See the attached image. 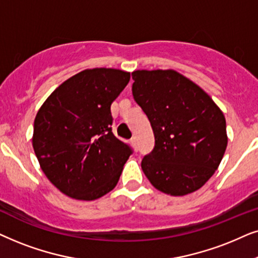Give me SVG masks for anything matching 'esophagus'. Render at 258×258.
<instances>
[{
	"mask_svg": "<svg viewBox=\"0 0 258 258\" xmlns=\"http://www.w3.org/2000/svg\"><path fill=\"white\" fill-rule=\"evenodd\" d=\"M131 144H132L133 149H135V150L137 151V149H138V147H137V139H136V138H132V139H131Z\"/></svg>",
	"mask_w": 258,
	"mask_h": 258,
	"instance_id": "34e87169",
	"label": "esophagus"
}]
</instances>
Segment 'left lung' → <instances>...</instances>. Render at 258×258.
<instances>
[{
  "mask_svg": "<svg viewBox=\"0 0 258 258\" xmlns=\"http://www.w3.org/2000/svg\"><path fill=\"white\" fill-rule=\"evenodd\" d=\"M132 79L133 98L154 135V149L142 161L147 179L176 197L199 190L218 169L228 145L221 108L177 71H135Z\"/></svg>",
  "mask_w": 258,
  "mask_h": 258,
  "instance_id": "1",
  "label": "left lung"
}]
</instances>
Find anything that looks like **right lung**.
I'll return each mask as SVG.
<instances>
[{
  "instance_id": "right-lung-1",
  "label": "right lung",
  "mask_w": 258,
  "mask_h": 258,
  "mask_svg": "<svg viewBox=\"0 0 258 258\" xmlns=\"http://www.w3.org/2000/svg\"><path fill=\"white\" fill-rule=\"evenodd\" d=\"M130 72L85 70L62 82L34 120L33 147L41 170L63 195L94 201L118 184L132 151L112 133L111 105Z\"/></svg>"
}]
</instances>
